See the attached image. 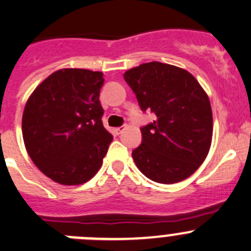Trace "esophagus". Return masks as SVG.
Instances as JSON below:
<instances>
[{
	"instance_id": "1",
	"label": "esophagus",
	"mask_w": 251,
	"mask_h": 251,
	"mask_svg": "<svg viewBox=\"0 0 251 251\" xmlns=\"http://www.w3.org/2000/svg\"><path fill=\"white\" fill-rule=\"evenodd\" d=\"M124 130H125V126H121V127H116L115 130H114V131H115V133H116V135H120V133L123 132Z\"/></svg>"
}]
</instances>
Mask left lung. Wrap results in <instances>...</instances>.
<instances>
[{
	"mask_svg": "<svg viewBox=\"0 0 251 251\" xmlns=\"http://www.w3.org/2000/svg\"><path fill=\"white\" fill-rule=\"evenodd\" d=\"M124 78L141 110L157 116L141 128L142 143L132 151L138 169L160 184L190 176L206 159L212 141V109L206 92L190 72L157 61L128 70Z\"/></svg>",
	"mask_w": 251,
	"mask_h": 251,
	"instance_id": "left-lung-1",
	"label": "left lung"
}]
</instances>
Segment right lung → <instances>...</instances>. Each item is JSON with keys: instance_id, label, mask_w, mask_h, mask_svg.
Listing matches in <instances>:
<instances>
[{"instance_id": "right-lung-1", "label": "right lung", "mask_w": 251, "mask_h": 251, "mask_svg": "<svg viewBox=\"0 0 251 251\" xmlns=\"http://www.w3.org/2000/svg\"><path fill=\"white\" fill-rule=\"evenodd\" d=\"M103 74L62 69L29 97L22 118L26 152L46 176L61 185L88 181L103 164L113 136L101 121Z\"/></svg>"}]
</instances>
